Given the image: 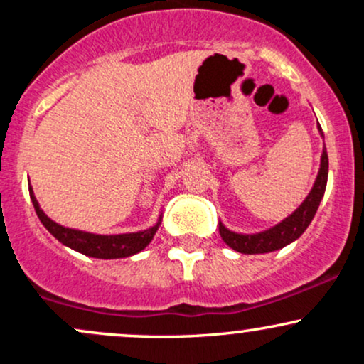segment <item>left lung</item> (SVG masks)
Segmentation results:
<instances>
[{"label":"left lung","mask_w":364,"mask_h":364,"mask_svg":"<svg viewBox=\"0 0 364 364\" xmlns=\"http://www.w3.org/2000/svg\"><path fill=\"white\" fill-rule=\"evenodd\" d=\"M320 135L323 136L318 124ZM327 178H328V156L327 149L323 147L320 159V169L316 174L313 188L308 193L306 198L303 200V203L292 212L291 215H287L286 219L281 220L279 224H275L274 228L265 229V231L255 232V235H243V232H236L228 229L223 223H219V232L220 237L224 240V243L231 246L236 252L245 253V255H258V253H270L275 250H281L284 246H287L292 241L298 240L299 236L306 231V228L315 217L318 205L323 198L325 188H327Z\"/></svg>","instance_id":"1"}]
</instances>
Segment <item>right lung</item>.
Here are the masks:
<instances>
[{"label":"right lung","mask_w":364,"mask_h":364,"mask_svg":"<svg viewBox=\"0 0 364 364\" xmlns=\"http://www.w3.org/2000/svg\"><path fill=\"white\" fill-rule=\"evenodd\" d=\"M28 193H31L32 205L36 208V214L39 220L48 229L51 235L56 237L60 243H63L68 248L75 250V252L87 255L92 258H102V260H112V258H127L132 255L140 253L141 250L147 246L150 241L156 236L159 225L162 223V214L159 215L157 223L150 225L149 229L139 232H123V235H95V232L80 231V229L65 228V225L54 223L44 214L41 208L39 202H37L34 190L28 186Z\"/></svg>","instance_id":"obj_1"}]
</instances>
